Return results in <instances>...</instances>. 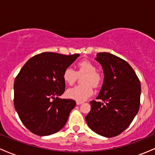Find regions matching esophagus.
I'll return each mask as SVG.
<instances>
[{"mask_svg":"<svg viewBox=\"0 0 155 155\" xmlns=\"http://www.w3.org/2000/svg\"><path fill=\"white\" fill-rule=\"evenodd\" d=\"M81 104H83V102L81 101H76V105H81Z\"/></svg>","mask_w":155,"mask_h":155,"instance_id":"obj_1","label":"esophagus"}]
</instances>
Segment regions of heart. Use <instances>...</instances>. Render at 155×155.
<instances>
[{
	"label": "heart",
	"mask_w": 155,
	"mask_h": 155,
	"mask_svg": "<svg viewBox=\"0 0 155 155\" xmlns=\"http://www.w3.org/2000/svg\"><path fill=\"white\" fill-rule=\"evenodd\" d=\"M78 71L76 72L71 68H67L63 74V79L68 85L75 83L77 79V74H85L82 78L84 84L78 85L70 88L66 91V95L68 98L76 101H84L93 94V88L100 86L102 77L99 73L96 71V67L93 63L88 60H83L77 65Z\"/></svg>",
	"instance_id": "heart-1"
}]
</instances>
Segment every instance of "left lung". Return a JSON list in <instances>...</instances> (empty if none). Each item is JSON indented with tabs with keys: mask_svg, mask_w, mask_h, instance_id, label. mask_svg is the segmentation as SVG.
<instances>
[{
	"mask_svg": "<svg viewBox=\"0 0 155 155\" xmlns=\"http://www.w3.org/2000/svg\"><path fill=\"white\" fill-rule=\"evenodd\" d=\"M95 60L102 65L104 80L98 96L90 101L85 117L88 126L101 136L120 135L133 122L140 106V83L125 60L108 52H99Z\"/></svg>",
	"mask_w": 155,
	"mask_h": 155,
	"instance_id": "1",
	"label": "left lung"
}]
</instances>
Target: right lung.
Wrapping results in <instances>:
<instances>
[{
    "label": "right lung",
    "mask_w": 155,
    "mask_h": 155,
    "mask_svg": "<svg viewBox=\"0 0 155 155\" xmlns=\"http://www.w3.org/2000/svg\"><path fill=\"white\" fill-rule=\"evenodd\" d=\"M79 56L43 52L27 61L14 84L15 108L22 124L41 136L60 130L66 124L75 101L62 99L63 74Z\"/></svg>",
    "instance_id": "add662e5"
}]
</instances>
